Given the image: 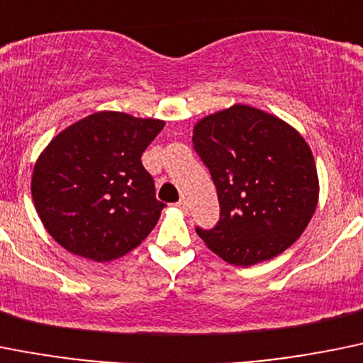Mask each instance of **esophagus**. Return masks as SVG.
Returning <instances> with one entry per match:
<instances>
[{
    "label": "esophagus",
    "mask_w": 363,
    "mask_h": 363,
    "mask_svg": "<svg viewBox=\"0 0 363 363\" xmlns=\"http://www.w3.org/2000/svg\"><path fill=\"white\" fill-rule=\"evenodd\" d=\"M175 206H177L179 209H182V211H186V209H188V204H186V201H184V199H181V201H179L177 204H175Z\"/></svg>",
    "instance_id": "obj_1"
}]
</instances>
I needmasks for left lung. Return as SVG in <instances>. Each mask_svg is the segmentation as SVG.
Segmentation results:
<instances>
[{"instance_id":"obj_1","label":"left lung","mask_w":363,"mask_h":363,"mask_svg":"<svg viewBox=\"0 0 363 363\" xmlns=\"http://www.w3.org/2000/svg\"><path fill=\"white\" fill-rule=\"evenodd\" d=\"M193 148L216 186L220 220L197 235L223 262L250 267L289 249L319 201L313 155L303 135L249 105L202 118Z\"/></svg>"}]
</instances>
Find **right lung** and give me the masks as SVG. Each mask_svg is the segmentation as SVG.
<instances>
[{"label":"right lung","instance_id":"obj_1","mask_svg":"<svg viewBox=\"0 0 363 363\" xmlns=\"http://www.w3.org/2000/svg\"><path fill=\"white\" fill-rule=\"evenodd\" d=\"M164 121L101 111L64 128L33 166L32 199L69 252L111 262L140 245L164 204L141 155Z\"/></svg>","mask_w":363,"mask_h":363}]
</instances>
